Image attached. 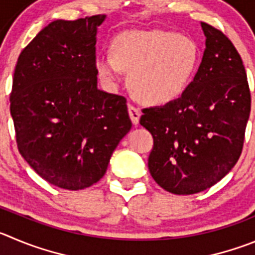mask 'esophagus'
Masks as SVG:
<instances>
[{
    "instance_id": "34e87169",
    "label": "esophagus",
    "mask_w": 255,
    "mask_h": 255,
    "mask_svg": "<svg viewBox=\"0 0 255 255\" xmlns=\"http://www.w3.org/2000/svg\"><path fill=\"white\" fill-rule=\"evenodd\" d=\"M128 113H129L130 121H132L133 125H134V126L138 125L139 118H141V111H139L137 107L129 104V106H128Z\"/></svg>"
}]
</instances>
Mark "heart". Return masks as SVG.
<instances>
[{
  "label": "heart",
  "mask_w": 255,
  "mask_h": 255,
  "mask_svg": "<svg viewBox=\"0 0 255 255\" xmlns=\"http://www.w3.org/2000/svg\"><path fill=\"white\" fill-rule=\"evenodd\" d=\"M200 52L189 36L172 31H125L113 39L111 55L98 54L95 70L107 84H116L121 71L129 73L135 98L152 106L180 99L199 68Z\"/></svg>",
  "instance_id": "1"
}]
</instances>
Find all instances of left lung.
Returning <instances> with one entry per match:
<instances>
[{"label": "left lung", "instance_id": "1", "mask_svg": "<svg viewBox=\"0 0 255 255\" xmlns=\"http://www.w3.org/2000/svg\"><path fill=\"white\" fill-rule=\"evenodd\" d=\"M206 49L187 92L163 107L142 109L153 137L148 170L171 194L191 195L219 182L242 154L251 113L246 68L233 42L201 22Z\"/></svg>", "mask_w": 255, "mask_h": 255}]
</instances>
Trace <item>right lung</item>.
<instances>
[{"instance_id": "add662e5", "label": "right lung", "mask_w": 255, "mask_h": 255, "mask_svg": "<svg viewBox=\"0 0 255 255\" xmlns=\"http://www.w3.org/2000/svg\"><path fill=\"white\" fill-rule=\"evenodd\" d=\"M104 18L52 21L16 64L9 111L18 152L60 189L98 182L132 127L127 99L97 87L95 36Z\"/></svg>"}]
</instances>
